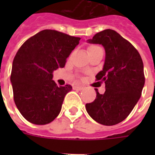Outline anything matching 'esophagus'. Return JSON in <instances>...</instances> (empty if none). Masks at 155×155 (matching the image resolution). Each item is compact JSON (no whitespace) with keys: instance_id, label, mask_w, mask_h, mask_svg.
<instances>
[{"instance_id":"obj_1","label":"esophagus","mask_w":155,"mask_h":155,"mask_svg":"<svg viewBox=\"0 0 155 155\" xmlns=\"http://www.w3.org/2000/svg\"><path fill=\"white\" fill-rule=\"evenodd\" d=\"M73 89L81 91V90L84 89V87H83V86H74V87H73Z\"/></svg>"}]
</instances>
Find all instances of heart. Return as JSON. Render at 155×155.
I'll use <instances>...</instances> for the list:
<instances>
[{"label": "heart", "mask_w": 155, "mask_h": 155, "mask_svg": "<svg viewBox=\"0 0 155 155\" xmlns=\"http://www.w3.org/2000/svg\"><path fill=\"white\" fill-rule=\"evenodd\" d=\"M97 48H99V47H97V46H91V47H88V51H92V50L97 49Z\"/></svg>", "instance_id": "obj_1"}]
</instances>
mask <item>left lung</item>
<instances>
[{
	"mask_svg": "<svg viewBox=\"0 0 155 155\" xmlns=\"http://www.w3.org/2000/svg\"><path fill=\"white\" fill-rule=\"evenodd\" d=\"M91 44L102 45L105 60L102 71L96 77L105 84V92L93 102L86 104L88 115L104 125L121 122L134 108L144 87V68L142 58L130 42L113 30L97 33Z\"/></svg>",
	"mask_w": 155,
	"mask_h": 155,
	"instance_id": "obj_1",
	"label": "left lung"
}]
</instances>
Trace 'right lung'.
<instances>
[{
  "label": "right lung",
  "mask_w": 155,
  "mask_h": 155,
  "mask_svg": "<svg viewBox=\"0 0 155 155\" xmlns=\"http://www.w3.org/2000/svg\"><path fill=\"white\" fill-rule=\"evenodd\" d=\"M80 38L53 30L40 31L26 40L13 61L10 81L13 99L24 117L35 125H46L59 114L71 85L58 87L53 71L66 59Z\"/></svg>",
  "instance_id": "1"
}]
</instances>
